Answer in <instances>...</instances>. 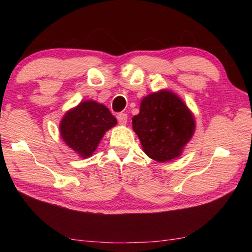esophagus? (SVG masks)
Segmentation results:
<instances>
[{
    "label": "esophagus",
    "instance_id": "34e87169",
    "mask_svg": "<svg viewBox=\"0 0 252 252\" xmlns=\"http://www.w3.org/2000/svg\"><path fill=\"white\" fill-rule=\"evenodd\" d=\"M117 119L119 123H120L121 126H126V122H127V116L126 113H119L117 116Z\"/></svg>",
    "mask_w": 252,
    "mask_h": 252
}]
</instances>
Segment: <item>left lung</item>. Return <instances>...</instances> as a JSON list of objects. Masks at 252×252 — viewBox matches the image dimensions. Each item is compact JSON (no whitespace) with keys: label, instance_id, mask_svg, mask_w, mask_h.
<instances>
[{"label":"left lung","instance_id":"obj_1","mask_svg":"<svg viewBox=\"0 0 252 252\" xmlns=\"http://www.w3.org/2000/svg\"><path fill=\"white\" fill-rule=\"evenodd\" d=\"M132 129L149 158L169 162L180 157L192 139L195 120L180 96L162 89L143 97L139 114L132 118Z\"/></svg>","mask_w":252,"mask_h":252}]
</instances>
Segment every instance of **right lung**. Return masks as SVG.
Listing matches in <instances>:
<instances>
[{
  "instance_id": "1",
  "label": "right lung",
  "mask_w": 252,
  "mask_h": 252,
  "mask_svg": "<svg viewBox=\"0 0 252 252\" xmlns=\"http://www.w3.org/2000/svg\"><path fill=\"white\" fill-rule=\"evenodd\" d=\"M117 123L104 104L85 100L66 111L60 122V134L67 147L87 159L96 150L105 132Z\"/></svg>"
}]
</instances>
